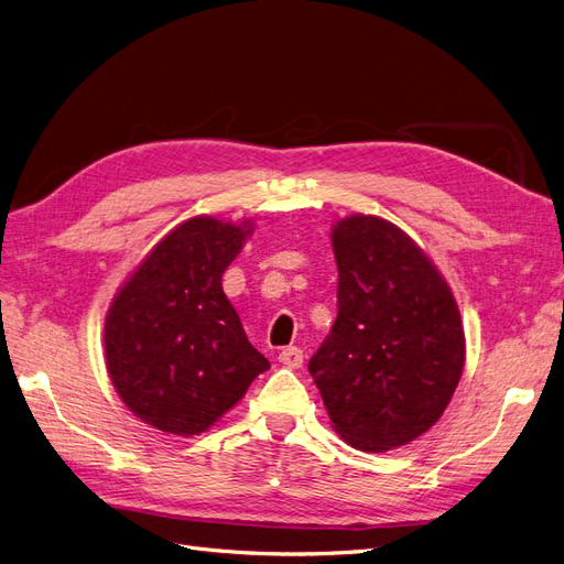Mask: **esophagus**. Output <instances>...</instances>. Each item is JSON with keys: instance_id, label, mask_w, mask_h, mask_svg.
I'll list each match as a JSON object with an SVG mask.
<instances>
[{"instance_id": "1", "label": "esophagus", "mask_w": 564, "mask_h": 564, "mask_svg": "<svg viewBox=\"0 0 564 564\" xmlns=\"http://www.w3.org/2000/svg\"><path fill=\"white\" fill-rule=\"evenodd\" d=\"M279 361L283 366H288V369H300V366L304 364V352L297 348V346H290V348H283L279 352Z\"/></svg>"}]
</instances>
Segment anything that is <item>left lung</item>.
I'll return each mask as SVG.
<instances>
[{
	"mask_svg": "<svg viewBox=\"0 0 564 564\" xmlns=\"http://www.w3.org/2000/svg\"><path fill=\"white\" fill-rule=\"evenodd\" d=\"M332 247L338 315L308 373L346 443L397 449L452 401L465 361L460 313L426 253L384 218H343Z\"/></svg>",
	"mask_w": 564,
	"mask_h": 564,
	"instance_id": "1",
	"label": "left lung"
}]
</instances>
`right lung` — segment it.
<instances>
[{
    "label": "right lung",
    "mask_w": 564,
    "mask_h": 564,
    "mask_svg": "<svg viewBox=\"0 0 564 564\" xmlns=\"http://www.w3.org/2000/svg\"><path fill=\"white\" fill-rule=\"evenodd\" d=\"M251 232V224L195 216L163 237L117 292L106 364L119 399L144 424L198 435L269 369L221 285Z\"/></svg>",
    "instance_id": "1"
}]
</instances>
